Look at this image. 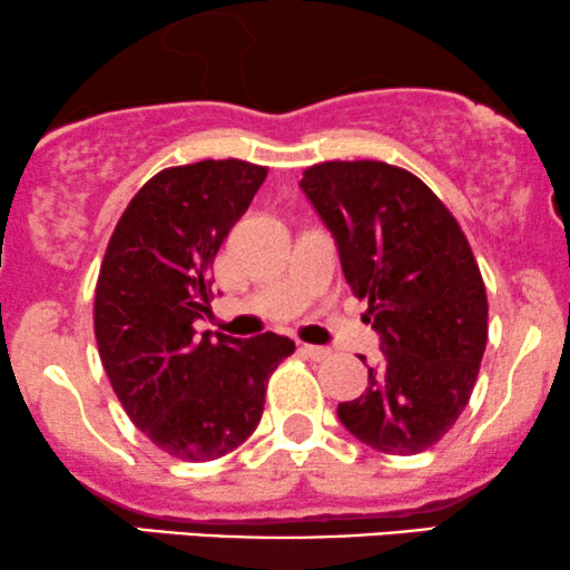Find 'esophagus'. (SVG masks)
Wrapping results in <instances>:
<instances>
[{
	"mask_svg": "<svg viewBox=\"0 0 570 570\" xmlns=\"http://www.w3.org/2000/svg\"><path fill=\"white\" fill-rule=\"evenodd\" d=\"M301 353H306V356L312 358V361L330 358V348H322V345H306V343H303L301 345Z\"/></svg>",
	"mask_w": 570,
	"mask_h": 570,
	"instance_id": "esophagus-1",
	"label": "esophagus"
}]
</instances>
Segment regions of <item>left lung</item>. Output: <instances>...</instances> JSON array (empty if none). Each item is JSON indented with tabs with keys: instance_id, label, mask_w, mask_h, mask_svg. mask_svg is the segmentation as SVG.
I'll list each match as a JSON object with an SVG mask.
<instances>
[{
	"instance_id": "left-lung-1",
	"label": "left lung",
	"mask_w": 570,
	"mask_h": 570,
	"mask_svg": "<svg viewBox=\"0 0 570 570\" xmlns=\"http://www.w3.org/2000/svg\"><path fill=\"white\" fill-rule=\"evenodd\" d=\"M301 190L337 243L345 283L368 301L382 361L368 387L340 403L353 438L416 455L448 434L474 390L487 348V291L448 206L387 161H322ZM361 361H366L361 356Z\"/></svg>"
}]
</instances>
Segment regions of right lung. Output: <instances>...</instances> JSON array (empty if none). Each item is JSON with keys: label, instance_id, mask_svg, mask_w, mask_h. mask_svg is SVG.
<instances>
[{"label": "right lung", "instance_id": "1", "mask_svg": "<svg viewBox=\"0 0 570 570\" xmlns=\"http://www.w3.org/2000/svg\"><path fill=\"white\" fill-rule=\"evenodd\" d=\"M267 167L204 159L167 167L132 196L109 238L94 298L101 364L132 424L159 450L202 463L256 430L291 337L240 340L194 322L212 314V262Z\"/></svg>", "mask_w": 570, "mask_h": 570}]
</instances>
